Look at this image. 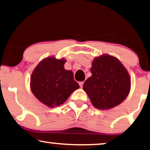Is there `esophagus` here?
<instances>
[{
  "instance_id": "34e87169",
  "label": "esophagus",
  "mask_w": 150,
  "mask_h": 150,
  "mask_svg": "<svg viewBox=\"0 0 150 150\" xmlns=\"http://www.w3.org/2000/svg\"><path fill=\"white\" fill-rule=\"evenodd\" d=\"M83 83H84V81H80V82H79V86H80V87H81V88L83 87Z\"/></svg>"
}]
</instances>
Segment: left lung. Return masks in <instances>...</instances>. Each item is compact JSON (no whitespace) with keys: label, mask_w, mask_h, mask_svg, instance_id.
<instances>
[{"label":"left lung","mask_w":150,"mask_h":150,"mask_svg":"<svg viewBox=\"0 0 150 150\" xmlns=\"http://www.w3.org/2000/svg\"><path fill=\"white\" fill-rule=\"evenodd\" d=\"M92 65V76L84 82L83 89L92 105L109 109L123 102L130 89V75L123 64L115 57L103 54L94 58Z\"/></svg>","instance_id":"obj_1"}]
</instances>
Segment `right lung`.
<instances>
[{
    "label": "right lung",
    "instance_id": "add662e5",
    "mask_svg": "<svg viewBox=\"0 0 150 150\" xmlns=\"http://www.w3.org/2000/svg\"><path fill=\"white\" fill-rule=\"evenodd\" d=\"M65 62L64 58H45L31 75V91L38 100L49 107L62 105L71 93L79 88L72 71L64 69Z\"/></svg>",
    "mask_w": 150,
    "mask_h": 150
}]
</instances>
